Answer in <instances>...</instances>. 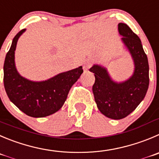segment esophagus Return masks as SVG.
Wrapping results in <instances>:
<instances>
[{
	"label": "esophagus",
	"instance_id": "1",
	"mask_svg": "<svg viewBox=\"0 0 159 159\" xmlns=\"http://www.w3.org/2000/svg\"><path fill=\"white\" fill-rule=\"evenodd\" d=\"M91 65H92L91 61H90V60H87V61H86L84 63V66H83V68H84V70H88V69L90 68V66H91Z\"/></svg>",
	"mask_w": 159,
	"mask_h": 159
}]
</instances>
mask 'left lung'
Returning <instances> with one entry per match:
<instances>
[{
	"label": "left lung",
	"mask_w": 159,
	"mask_h": 159,
	"mask_svg": "<svg viewBox=\"0 0 159 159\" xmlns=\"http://www.w3.org/2000/svg\"><path fill=\"white\" fill-rule=\"evenodd\" d=\"M118 30L134 60L133 75L117 83L103 66L93 65L90 69L95 76L92 90L97 106L104 116L112 119H123L134 111L144 98L149 86L148 61L140 38L125 23H119Z\"/></svg>",
	"instance_id": "8db88e82"
}]
</instances>
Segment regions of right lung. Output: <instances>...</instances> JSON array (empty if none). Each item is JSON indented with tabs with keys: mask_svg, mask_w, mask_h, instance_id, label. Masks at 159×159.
<instances>
[{
	"mask_svg": "<svg viewBox=\"0 0 159 159\" xmlns=\"http://www.w3.org/2000/svg\"><path fill=\"white\" fill-rule=\"evenodd\" d=\"M22 30L16 35L4 64V85L10 101L27 116L42 118L58 111L64 105L72 86L83 73L82 66L61 72L48 80L35 82L18 72L15 51Z\"/></svg>",
	"mask_w": 159,
	"mask_h": 159,
	"instance_id": "obj_1",
	"label": "right lung"
}]
</instances>
